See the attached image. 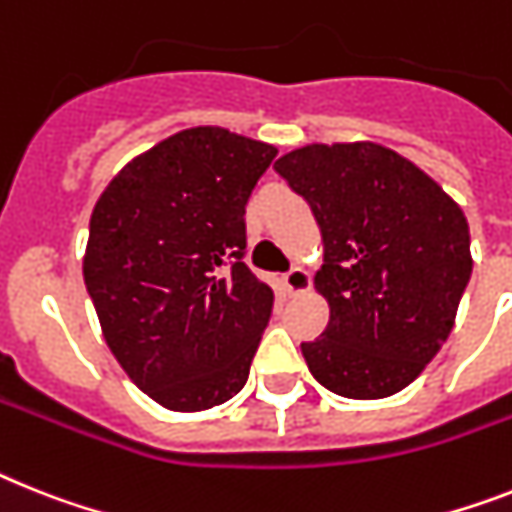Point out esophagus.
<instances>
[{
  "mask_svg": "<svg viewBox=\"0 0 512 512\" xmlns=\"http://www.w3.org/2000/svg\"><path fill=\"white\" fill-rule=\"evenodd\" d=\"M283 286H286L289 296H299V294H304V291H309V286H312V278H309V273L304 268H294V270H289L286 276H283Z\"/></svg>",
  "mask_w": 512,
  "mask_h": 512,
  "instance_id": "esophagus-1",
  "label": "esophagus"
}]
</instances>
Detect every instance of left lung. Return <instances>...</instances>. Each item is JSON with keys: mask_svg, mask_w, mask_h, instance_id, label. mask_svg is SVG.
<instances>
[{"mask_svg": "<svg viewBox=\"0 0 512 512\" xmlns=\"http://www.w3.org/2000/svg\"><path fill=\"white\" fill-rule=\"evenodd\" d=\"M322 234L315 291L330 322L302 343L330 393L377 401L422 375L455 325L471 278L461 205L416 163L372 140L312 143L276 161Z\"/></svg>", "mask_w": 512, "mask_h": 512, "instance_id": "left-lung-1", "label": "left lung"}]
</instances>
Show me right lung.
<instances>
[{"instance_id": "obj_1", "label": "right lung", "mask_w": 512, "mask_h": 512, "mask_svg": "<svg viewBox=\"0 0 512 512\" xmlns=\"http://www.w3.org/2000/svg\"><path fill=\"white\" fill-rule=\"evenodd\" d=\"M278 148L223 127L176 132L101 192L83 278L106 346L163 409L244 388L273 291L242 263L244 205Z\"/></svg>"}]
</instances>
